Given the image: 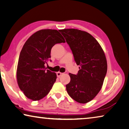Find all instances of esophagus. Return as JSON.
I'll return each mask as SVG.
<instances>
[{
  "mask_svg": "<svg viewBox=\"0 0 129 129\" xmlns=\"http://www.w3.org/2000/svg\"><path fill=\"white\" fill-rule=\"evenodd\" d=\"M62 74H63V73H61V72H58L57 73V77H60Z\"/></svg>",
  "mask_w": 129,
  "mask_h": 129,
  "instance_id": "34e87169",
  "label": "esophagus"
}]
</instances>
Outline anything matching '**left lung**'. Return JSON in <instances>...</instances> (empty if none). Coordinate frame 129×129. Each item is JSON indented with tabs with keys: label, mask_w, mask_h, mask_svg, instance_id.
<instances>
[{
	"label": "left lung",
	"mask_w": 129,
	"mask_h": 129,
	"mask_svg": "<svg viewBox=\"0 0 129 129\" xmlns=\"http://www.w3.org/2000/svg\"><path fill=\"white\" fill-rule=\"evenodd\" d=\"M72 50L80 70L76 75L69 73L71 81L66 85L69 95L80 103L92 101L101 89L107 71L105 52L97 40L86 31L66 28L59 30Z\"/></svg>",
	"instance_id": "left-lung-1"
}]
</instances>
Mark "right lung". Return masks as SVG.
I'll list each match as a JSON object with an SVG mask.
<instances>
[{"mask_svg": "<svg viewBox=\"0 0 129 129\" xmlns=\"http://www.w3.org/2000/svg\"><path fill=\"white\" fill-rule=\"evenodd\" d=\"M65 39L58 30L42 29L27 39L20 53L17 69L19 88L28 99L39 101L48 95L56 80L55 72L46 69L52 47Z\"/></svg>", "mask_w": 129, "mask_h": 129, "instance_id": "add662e5", "label": "right lung"}]
</instances>
